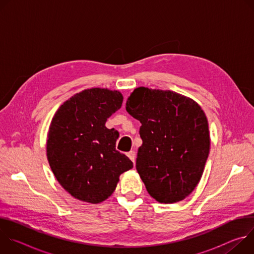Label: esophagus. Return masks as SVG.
Segmentation results:
<instances>
[{
  "label": "esophagus",
  "mask_w": 254,
  "mask_h": 254,
  "mask_svg": "<svg viewBox=\"0 0 254 254\" xmlns=\"http://www.w3.org/2000/svg\"><path fill=\"white\" fill-rule=\"evenodd\" d=\"M127 155V157L132 161V163L134 164V163H135V153H134V151H130V152H128Z\"/></svg>",
  "instance_id": "34e87169"
}]
</instances>
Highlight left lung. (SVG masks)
<instances>
[{"mask_svg": "<svg viewBox=\"0 0 254 254\" xmlns=\"http://www.w3.org/2000/svg\"><path fill=\"white\" fill-rule=\"evenodd\" d=\"M141 127L135 167L160 203L184 200L198 185L209 155L208 122L192 99L170 90L138 87L126 103Z\"/></svg>", "mask_w": 254, "mask_h": 254, "instance_id": "obj_1", "label": "left lung"}]
</instances>
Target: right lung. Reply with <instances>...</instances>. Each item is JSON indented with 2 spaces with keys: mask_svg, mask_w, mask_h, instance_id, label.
Instances as JSON below:
<instances>
[{
  "mask_svg": "<svg viewBox=\"0 0 254 254\" xmlns=\"http://www.w3.org/2000/svg\"><path fill=\"white\" fill-rule=\"evenodd\" d=\"M123 99L117 90L86 89L66 100L51 122L49 165L59 184L78 200L104 201L116 190L121 174L133 167L116 149L119 131L105 127Z\"/></svg>",
  "mask_w": 254,
  "mask_h": 254,
  "instance_id": "add662e5",
  "label": "right lung"
}]
</instances>
